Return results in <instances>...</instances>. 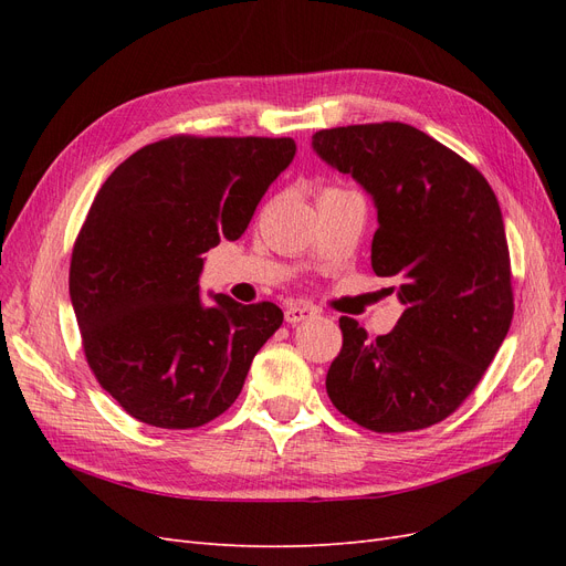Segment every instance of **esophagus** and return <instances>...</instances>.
Wrapping results in <instances>:
<instances>
[{
	"instance_id": "1",
	"label": "esophagus",
	"mask_w": 566,
	"mask_h": 566,
	"mask_svg": "<svg viewBox=\"0 0 566 566\" xmlns=\"http://www.w3.org/2000/svg\"><path fill=\"white\" fill-rule=\"evenodd\" d=\"M314 316H318L316 306H310V304H287L285 306V321L287 323H302V321H310Z\"/></svg>"
}]
</instances>
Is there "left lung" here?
Segmentation results:
<instances>
[{
	"instance_id": "left-lung-1",
	"label": "left lung",
	"mask_w": 566,
	"mask_h": 566,
	"mask_svg": "<svg viewBox=\"0 0 566 566\" xmlns=\"http://www.w3.org/2000/svg\"><path fill=\"white\" fill-rule=\"evenodd\" d=\"M312 148L373 198L370 264L397 281L403 304L394 331L375 339L339 318L325 389L366 430H424L470 397L510 331L501 205L470 163L403 123L321 129Z\"/></svg>"
}]
</instances>
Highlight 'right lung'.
<instances>
[{
  "instance_id": "right-lung-1",
  "label": "right lung",
  "mask_w": 566,
  "mask_h": 566,
  "mask_svg": "<svg viewBox=\"0 0 566 566\" xmlns=\"http://www.w3.org/2000/svg\"><path fill=\"white\" fill-rule=\"evenodd\" d=\"M293 139L172 136L136 150L98 188L73 248L71 302L98 385L165 430L214 420L281 328L276 304L200 297L202 252L238 241Z\"/></svg>"
}]
</instances>
